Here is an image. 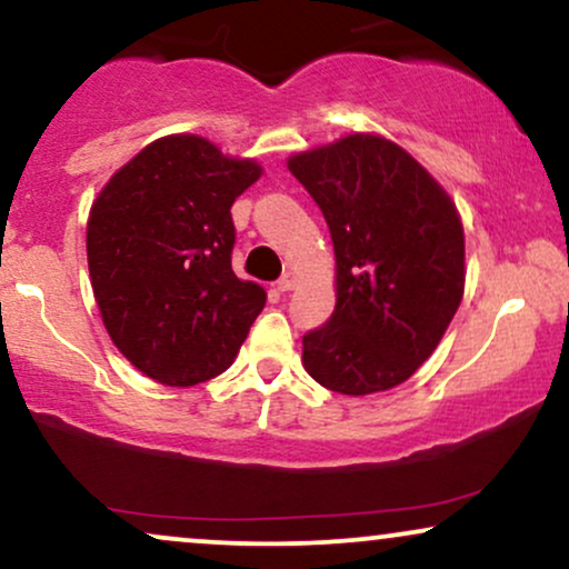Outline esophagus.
Wrapping results in <instances>:
<instances>
[{
  "instance_id": "34e87169",
  "label": "esophagus",
  "mask_w": 569,
  "mask_h": 569,
  "mask_svg": "<svg viewBox=\"0 0 569 569\" xmlns=\"http://www.w3.org/2000/svg\"><path fill=\"white\" fill-rule=\"evenodd\" d=\"M293 286H297V272H283V276H280V280H278V291H291Z\"/></svg>"
}]
</instances>
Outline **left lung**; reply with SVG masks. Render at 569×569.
<instances>
[{"label":"left lung","mask_w":569,"mask_h":569,"mask_svg":"<svg viewBox=\"0 0 569 569\" xmlns=\"http://www.w3.org/2000/svg\"><path fill=\"white\" fill-rule=\"evenodd\" d=\"M323 211L337 254V310L302 337V362L339 395H373L416 373L463 297L456 203L413 156L350 134L289 159Z\"/></svg>","instance_id":"1"}]
</instances>
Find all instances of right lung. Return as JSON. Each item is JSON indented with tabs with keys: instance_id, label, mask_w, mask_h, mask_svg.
<instances>
[{
	"instance_id": "right-lung-1",
	"label": "right lung",
	"mask_w": 569,
	"mask_h": 569,
	"mask_svg": "<svg viewBox=\"0 0 569 569\" xmlns=\"http://www.w3.org/2000/svg\"><path fill=\"white\" fill-rule=\"evenodd\" d=\"M262 174L198 134L150 142L108 180L87 222L94 302L119 352L167 387L230 368L262 312V286L232 272L230 207Z\"/></svg>"
}]
</instances>
